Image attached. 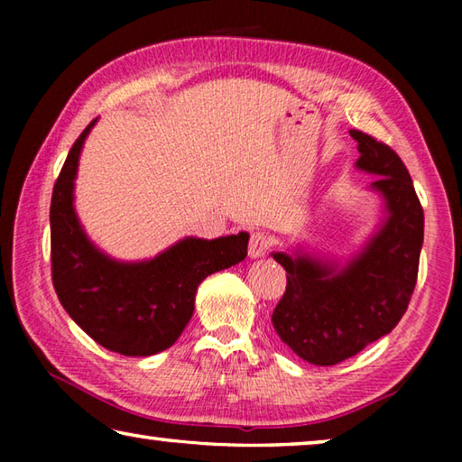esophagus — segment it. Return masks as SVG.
<instances>
[{"label": "esophagus", "mask_w": 462, "mask_h": 462, "mask_svg": "<svg viewBox=\"0 0 462 462\" xmlns=\"http://www.w3.org/2000/svg\"><path fill=\"white\" fill-rule=\"evenodd\" d=\"M271 248V236L267 232L256 230L250 234V242H248V256L253 259H259V256H264Z\"/></svg>", "instance_id": "1"}]
</instances>
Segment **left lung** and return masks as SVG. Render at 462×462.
<instances>
[{"instance_id": "left-lung-1", "label": "left lung", "mask_w": 462, "mask_h": 462, "mask_svg": "<svg viewBox=\"0 0 462 462\" xmlns=\"http://www.w3.org/2000/svg\"><path fill=\"white\" fill-rule=\"evenodd\" d=\"M356 167L379 175L373 187L385 195L389 217L365 253L340 273L326 264L275 253L287 287L271 322L289 348L319 366L338 365L389 334L410 306L424 242V209L393 148L361 130Z\"/></svg>"}]
</instances>
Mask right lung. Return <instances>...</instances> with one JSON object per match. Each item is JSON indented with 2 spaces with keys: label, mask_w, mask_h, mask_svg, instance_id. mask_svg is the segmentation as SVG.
<instances>
[{
  "label": "right lung",
  "mask_w": 462,
  "mask_h": 462,
  "mask_svg": "<svg viewBox=\"0 0 462 462\" xmlns=\"http://www.w3.org/2000/svg\"><path fill=\"white\" fill-rule=\"evenodd\" d=\"M91 122L67 154L51 199V271L59 301L101 346L148 356L173 346L193 316L198 285L246 259L248 234L187 238L138 264L109 261L85 238L73 209V179Z\"/></svg>",
  "instance_id": "1"
}]
</instances>
